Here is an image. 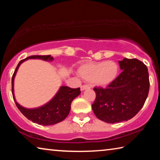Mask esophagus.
<instances>
[{"instance_id":"esophagus-1","label":"esophagus","mask_w":160,"mask_h":160,"mask_svg":"<svg viewBox=\"0 0 160 160\" xmlns=\"http://www.w3.org/2000/svg\"><path fill=\"white\" fill-rule=\"evenodd\" d=\"M80 88H81V90H85L86 89H90V87L88 85H83L81 86Z\"/></svg>"}]
</instances>
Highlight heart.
Listing matches in <instances>:
<instances>
[{"label": "heart", "mask_w": 160, "mask_h": 160, "mask_svg": "<svg viewBox=\"0 0 160 160\" xmlns=\"http://www.w3.org/2000/svg\"><path fill=\"white\" fill-rule=\"evenodd\" d=\"M118 71V65L113 61L87 63L81 65L78 70L82 79L100 87L113 82L117 78Z\"/></svg>", "instance_id": "1"}]
</instances>
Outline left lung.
Returning <instances> with one entry per match:
<instances>
[{"instance_id":"8db88e82","label":"left lung","mask_w":160,"mask_h":160,"mask_svg":"<svg viewBox=\"0 0 160 160\" xmlns=\"http://www.w3.org/2000/svg\"><path fill=\"white\" fill-rule=\"evenodd\" d=\"M122 72L106 88H94L92 109L99 120L109 123L130 120L144 105L150 90L147 66L136 58L118 61Z\"/></svg>"}]
</instances>
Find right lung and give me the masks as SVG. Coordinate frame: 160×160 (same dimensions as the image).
Returning <instances> with one entry per match:
<instances>
[{
    "mask_svg": "<svg viewBox=\"0 0 160 160\" xmlns=\"http://www.w3.org/2000/svg\"><path fill=\"white\" fill-rule=\"evenodd\" d=\"M28 58H39L44 61H52L53 59L51 55H34L29 56L19 62L12 77V93L16 106L27 118L32 121L33 123L42 126H50L61 122L69 114L70 105L72 100L80 94V88H70L69 87L62 86L55 97L44 106L32 109H25L21 107L15 99L13 83H14V78L20 65Z\"/></svg>",
    "mask_w": 160,
    "mask_h": 160,
    "instance_id": "1",
    "label": "right lung"
}]
</instances>
